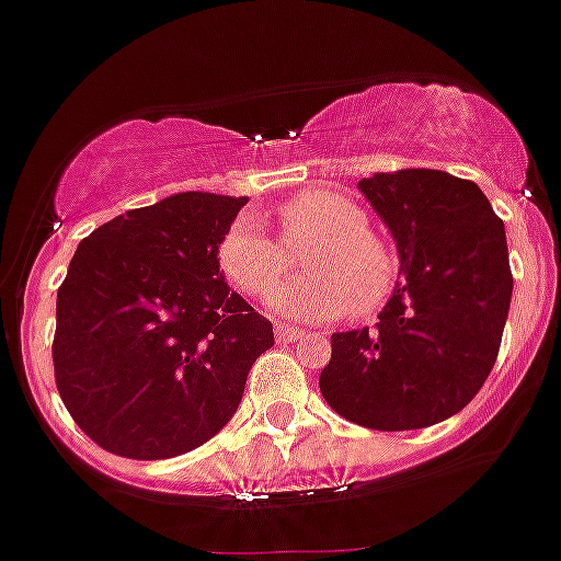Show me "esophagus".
I'll list each match as a JSON object with an SVG mask.
<instances>
[{
    "mask_svg": "<svg viewBox=\"0 0 561 561\" xmlns=\"http://www.w3.org/2000/svg\"><path fill=\"white\" fill-rule=\"evenodd\" d=\"M301 335H305L301 330L287 328V324H276V341H279V344H296Z\"/></svg>",
    "mask_w": 561,
    "mask_h": 561,
    "instance_id": "1",
    "label": "esophagus"
}]
</instances>
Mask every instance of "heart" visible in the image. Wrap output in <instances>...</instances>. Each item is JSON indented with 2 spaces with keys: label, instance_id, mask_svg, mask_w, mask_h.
<instances>
[{
  "label": "heart",
  "instance_id": "obj_1",
  "mask_svg": "<svg viewBox=\"0 0 561 561\" xmlns=\"http://www.w3.org/2000/svg\"><path fill=\"white\" fill-rule=\"evenodd\" d=\"M282 237H271L251 214H240L222 233L217 262L228 282L248 296H265L293 264L290 250L317 245L306 254L311 274L283 283L271 308L290 319L321 321L353 308L378 310L398 279V262L387 242L369 231L364 208L328 188L301 192L279 208Z\"/></svg>",
  "mask_w": 561,
  "mask_h": 561
}]
</instances>
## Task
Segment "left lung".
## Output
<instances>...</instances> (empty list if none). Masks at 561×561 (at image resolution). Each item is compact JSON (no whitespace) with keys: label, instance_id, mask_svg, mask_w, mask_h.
Here are the masks:
<instances>
[{"label":"left lung","instance_id":"obj_1","mask_svg":"<svg viewBox=\"0 0 561 561\" xmlns=\"http://www.w3.org/2000/svg\"><path fill=\"white\" fill-rule=\"evenodd\" d=\"M358 188L396 237L401 279L373 328L333 333L319 389L358 426H432L480 392L500 353L514 290L505 226L477 183L437 169Z\"/></svg>","mask_w":561,"mask_h":561}]
</instances>
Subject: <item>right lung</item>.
<instances>
[{"mask_svg": "<svg viewBox=\"0 0 561 561\" xmlns=\"http://www.w3.org/2000/svg\"><path fill=\"white\" fill-rule=\"evenodd\" d=\"M245 197L183 192L78 242L58 287V396L92 443L165 460L233 417L274 324L233 294L217 248Z\"/></svg>", "mask_w": 561, "mask_h": 561, "instance_id": "add662e5", "label": "right lung"}]
</instances>
